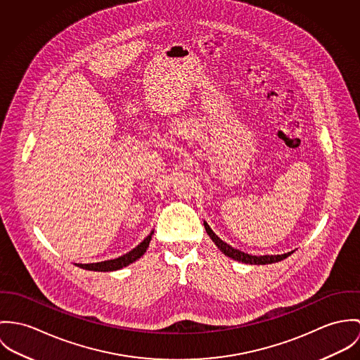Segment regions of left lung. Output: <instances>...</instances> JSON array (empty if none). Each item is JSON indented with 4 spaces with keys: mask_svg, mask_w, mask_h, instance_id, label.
I'll return each instance as SVG.
<instances>
[{
    "mask_svg": "<svg viewBox=\"0 0 360 360\" xmlns=\"http://www.w3.org/2000/svg\"><path fill=\"white\" fill-rule=\"evenodd\" d=\"M204 228H205L208 236L211 238V240L217 244V247H218L225 255H228L229 258H232V259H235V261L243 262V264H250V265H266V264L279 262L281 259H284V258H287L288 255L292 254V251H291V252L281 254V255H259V257H257V255H250V254H247V252H243V251H240V250L233 248L232 245H229V244H226L225 241H222V240L219 239V238L212 232V229L208 226L207 222H204Z\"/></svg>",
    "mask_w": 360,
    "mask_h": 360,
    "instance_id": "8db88e82",
    "label": "left lung"
}]
</instances>
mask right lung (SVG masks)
<instances>
[{
  "mask_svg": "<svg viewBox=\"0 0 360 360\" xmlns=\"http://www.w3.org/2000/svg\"><path fill=\"white\" fill-rule=\"evenodd\" d=\"M155 233V231L150 232V235H148L146 239H143L142 243H139L135 248H132L129 252L121 255L116 259H109V261H102V262H96V264H76L77 266H80L82 269H86V271H96V272H112V271H117L121 269L132 262H135L138 258H141L148 247H149V243L152 240V235Z\"/></svg>",
  "mask_w": 360,
  "mask_h": 360,
  "instance_id": "right-lung-1",
  "label": "right lung"
}]
</instances>
